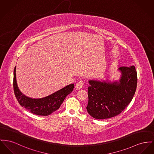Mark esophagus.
<instances>
[{"mask_svg": "<svg viewBox=\"0 0 154 154\" xmlns=\"http://www.w3.org/2000/svg\"><path fill=\"white\" fill-rule=\"evenodd\" d=\"M83 85H84V82L83 81H79L76 84V86H75L76 89H79V90L81 89L82 87H83Z\"/></svg>", "mask_w": 154, "mask_h": 154, "instance_id": "esophagus-1", "label": "esophagus"}]
</instances>
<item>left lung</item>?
I'll list each match as a JSON object with an SVG mask.
<instances>
[{
    "instance_id": "obj_1",
    "label": "left lung",
    "mask_w": 154,
    "mask_h": 154,
    "mask_svg": "<svg viewBox=\"0 0 154 154\" xmlns=\"http://www.w3.org/2000/svg\"><path fill=\"white\" fill-rule=\"evenodd\" d=\"M119 69L122 73L119 82L89 81L86 109L93 118L106 119L116 116L132 100L137 85L135 66H121Z\"/></svg>"
}]
</instances>
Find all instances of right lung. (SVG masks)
Listing matches in <instances>:
<instances>
[{"instance_id":"right-lung-1","label":"right lung","mask_w":154,"mask_h":154,"mask_svg":"<svg viewBox=\"0 0 154 154\" xmlns=\"http://www.w3.org/2000/svg\"><path fill=\"white\" fill-rule=\"evenodd\" d=\"M74 84L69 85L51 95L41 99L26 97L19 89L16 79V67L14 69L13 89L15 96L22 107L32 114L46 116L58 110L68 94L73 90Z\"/></svg>"}]
</instances>
